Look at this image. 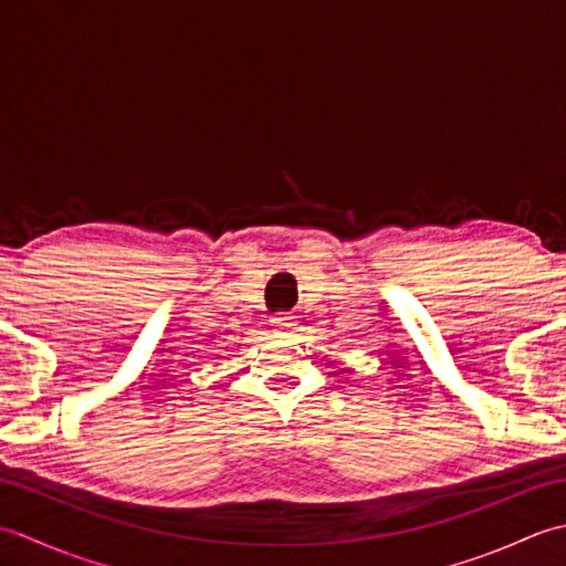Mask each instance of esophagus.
<instances>
[{"label":"esophagus","instance_id":"esophagus-1","mask_svg":"<svg viewBox=\"0 0 566 566\" xmlns=\"http://www.w3.org/2000/svg\"><path fill=\"white\" fill-rule=\"evenodd\" d=\"M272 323H274L276 328H290V326H294V323H292V316H276Z\"/></svg>","mask_w":566,"mask_h":566}]
</instances>
